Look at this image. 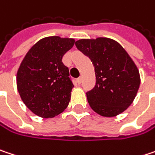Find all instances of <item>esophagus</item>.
<instances>
[{
  "label": "esophagus",
  "instance_id": "1",
  "mask_svg": "<svg viewBox=\"0 0 155 155\" xmlns=\"http://www.w3.org/2000/svg\"><path fill=\"white\" fill-rule=\"evenodd\" d=\"M81 81H82V77L81 76V77H79L77 79V82L79 83V84H81Z\"/></svg>",
  "mask_w": 155,
  "mask_h": 155
}]
</instances>
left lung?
Returning a JSON list of instances; mask_svg holds the SVG:
<instances>
[{
    "instance_id": "left-lung-1",
    "label": "left lung",
    "mask_w": 155,
    "mask_h": 155,
    "mask_svg": "<svg viewBox=\"0 0 155 155\" xmlns=\"http://www.w3.org/2000/svg\"><path fill=\"white\" fill-rule=\"evenodd\" d=\"M75 45L95 67L96 85L86 93L92 110L104 117L124 112L132 104L140 85L139 71L132 58L110 38L81 39Z\"/></svg>"
}]
</instances>
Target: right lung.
Masks as SVG:
<instances>
[{
  "label": "right lung",
  "instance_id": "add662e5",
  "mask_svg": "<svg viewBox=\"0 0 155 155\" xmlns=\"http://www.w3.org/2000/svg\"><path fill=\"white\" fill-rule=\"evenodd\" d=\"M72 38L49 36L28 50L17 73L22 101L35 114L53 118L67 107L74 88L63 56L73 48Z\"/></svg>",
  "mask_w": 155,
  "mask_h": 155
}]
</instances>
